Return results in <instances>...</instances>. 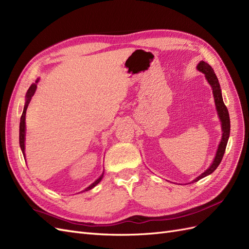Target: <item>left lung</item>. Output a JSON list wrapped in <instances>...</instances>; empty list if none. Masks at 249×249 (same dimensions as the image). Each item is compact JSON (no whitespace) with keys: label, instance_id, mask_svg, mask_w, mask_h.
Wrapping results in <instances>:
<instances>
[{"label":"left lung","instance_id":"1","mask_svg":"<svg viewBox=\"0 0 249 249\" xmlns=\"http://www.w3.org/2000/svg\"><path fill=\"white\" fill-rule=\"evenodd\" d=\"M197 70L199 71H201L202 73H205L206 79L208 80L209 84L211 85V87H212V89H213V95H214V100H215L216 109H217V112H218V116H219L220 122H221L222 138H221L219 145H218L217 153H216L215 159H214L212 165H211V166L205 172H202L199 177L195 178L193 182H197V180H199L200 178L211 175V173H212L218 167V165L220 164L222 158H223L225 148H227V144H228L229 137H230V131H231L230 114H229L227 106H225L224 103H223L219 82H218V79L216 77V74H215L213 69L207 62L200 61L197 65Z\"/></svg>","mask_w":249,"mask_h":249}]
</instances>
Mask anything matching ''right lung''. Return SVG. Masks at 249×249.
Returning a JSON list of instances; mask_svg holds the SVG:
<instances>
[{
  "mask_svg": "<svg viewBox=\"0 0 249 249\" xmlns=\"http://www.w3.org/2000/svg\"><path fill=\"white\" fill-rule=\"evenodd\" d=\"M38 81H39V79H37L36 83ZM36 83L32 84L31 86H30V88L28 89L27 94H26V104H25L24 111H22V114H21V117H20V123H19V145H20V148H21V152L24 155H25V136H26V111H27V108L29 106L30 102H31L32 96L35 93V90H36V87H37ZM103 176H104V173L99 178L95 180L94 183H92L89 187H87L84 191H88L90 189H92L93 187H95L97 184L101 182V179L103 178Z\"/></svg>",
  "mask_w": 249,
  "mask_h": 249,
  "instance_id": "add662e5",
  "label": "right lung"
}]
</instances>
